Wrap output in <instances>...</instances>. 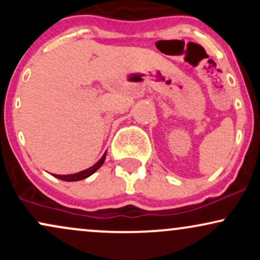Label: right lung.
<instances>
[{"instance_id": "right-lung-1", "label": "right lung", "mask_w": 260, "mask_h": 260, "mask_svg": "<svg viewBox=\"0 0 260 260\" xmlns=\"http://www.w3.org/2000/svg\"><path fill=\"white\" fill-rule=\"evenodd\" d=\"M105 157H106V153L103 155V157H101V159L98 161V162L95 164L94 166H91V168L84 170V171H80V172H78V174H73V175H55V177H57V178H59V180H62V181H67V182L84 180V178L89 177V176L94 174V172L96 171V170L99 169L101 165H103L104 161H105Z\"/></svg>"}]
</instances>
